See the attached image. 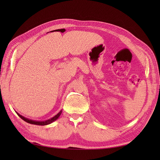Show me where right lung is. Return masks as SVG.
<instances>
[{
    "label": "right lung",
    "mask_w": 160,
    "mask_h": 160,
    "mask_svg": "<svg viewBox=\"0 0 160 160\" xmlns=\"http://www.w3.org/2000/svg\"><path fill=\"white\" fill-rule=\"evenodd\" d=\"M61 113H62V111H61L60 112L58 113H57L56 115H55L53 118H51V119H47V120H46V121H43V122H38V121H34V120H32V119H27V118H25V117H23L22 115H20V114H18V113H17V115H18L19 116V117H20L22 120H24V121H25V122H27V123H28L34 124V125H45L50 124V123H51L52 122H54V121H55L56 119H57L58 118H59V116H60V115L61 114Z\"/></svg>",
    "instance_id": "1"
}]
</instances>
